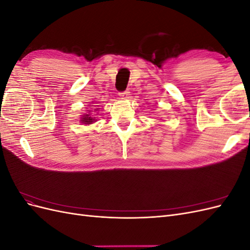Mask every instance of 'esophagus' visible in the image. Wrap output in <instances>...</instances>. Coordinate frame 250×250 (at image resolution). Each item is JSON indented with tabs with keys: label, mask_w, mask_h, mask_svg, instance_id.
<instances>
[{
	"label": "esophagus",
	"mask_w": 250,
	"mask_h": 250,
	"mask_svg": "<svg viewBox=\"0 0 250 250\" xmlns=\"http://www.w3.org/2000/svg\"><path fill=\"white\" fill-rule=\"evenodd\" d=\"M129 95H130V93H129V90H125V92H122V93H119V96H120V98H121V99H124V100L128 99V98H129Z\"/></svg>",
	"instance_id": "34e87169"
}]
</instances>
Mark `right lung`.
<instances>
[{
    "instance_id": "1",
    "label": "right lung",
    "mask_w": 250,
    "mask_h": 250,
    "mask_svg": "<svg viewBox=\"0 0 250 250\" xmlns=\"http://www.w3.org/2000/svg\"><path fill=\"white\" fill-rule=\"evenodd\" d=\"M88 111H90V110H88ZM95 121H96V119L92 118L89 115H86V113H84V115H83L81 118V123H83V124H92L93 122H95Z\"/></svg>"
}]
</instances>
